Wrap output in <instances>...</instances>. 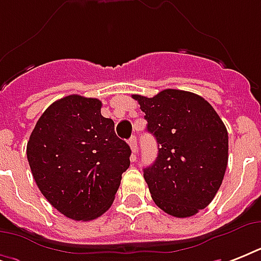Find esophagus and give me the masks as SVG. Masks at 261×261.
Listing matches in <instances>:
<instances>
[{
	"label": "esophagus",
	"instance_id": "34e87169",
	"mask_svg": "<svg viewBox=\"0 0 261 261\" xmlns=\"http://www.w3.org/2000/svg\"><path fill=\"white\" fill-rule=\"evenodd\" d=\"M128 143H130L131 151H133L131 160H133V161H135V157H137V151H138V143H137V138H135V137H131L130 141H128Z\"/></svg>",
	"mask_w": 261,
	"mask_h": 261
}]
</instances>
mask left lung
<instances>
[{
  "label": "left lung",
  "mask_w": 261,
  "mask_h": 261,
  "mask_svg": "<svg viewBox=\"0 0 261 261\" xmlns=\"http://www.w3.org/2000/svg\"><path fill=\"white\" fill-rule=\"evenodd\" d=\"M133 98L159 145L155 161L143 169L151 198L167 214L192 217L210 204L225 176L229 137L222 119L202 96L186 90Z\"/></svg>",
  "instance_id": "left-lung-1"
}]
</instances>
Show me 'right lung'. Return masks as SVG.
Listing matches in <instances>:
<instances>
[{
	"instance_id": "add662e5",
	"label": "right lung",
	"mask_w": 261,
	"mask_h": 261,
	"mask_svg": "<svg viewBox=\"0 0 261 261\" xmlns=\"http://www.w3.org/2000/svg\"><path fill=\"white\" fill-rule=\"evenodd\" d=\"M131 149L101 115L97 98L70 94L39 118L27 143L36 186L61 214L74 221L102 215L114 202Z\"/></svg>"
}]
</instances>
